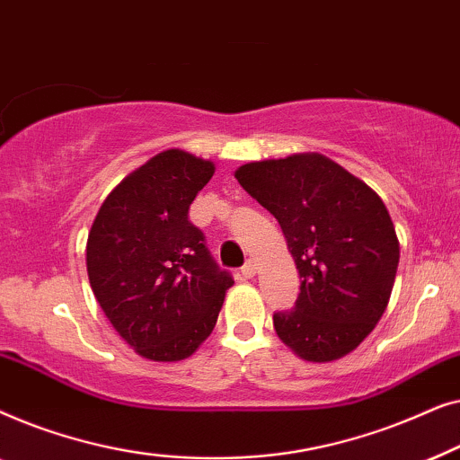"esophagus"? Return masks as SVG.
<instances>
[{
    "label": "esophagus",
    "instance_id": "34e87169",
    "mask_svg": "<svg viewBox=\"0 0 460 460\" xmlns=\"http://www.w3.org/2000/svg\"><path fill=\"white\" fill-rule=\"evenodd\" d=\"M241 274L244 276V279H251V276L255 274V261L249 260L247 263H244V266L241 268Z\"/></svg>",
    "mask_w": 460,
    "mask_h": 460
}]
</instances>
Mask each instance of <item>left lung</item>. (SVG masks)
Returning a JSON list of instances; mask_svg holds the SVG:
<instances>
[{
    "label": "left lung",
    "mask_w": 460,
    "mask_h": 460,
    "mask_svg": "<svg viewBox=\"0 0 460 460\" xmlns=\"http://www.w3.org/2000/svg\"><path fill=\"white\" fill-rule=\"evenodd\" d=\"M234 178L279 219L299 270L301 293L274 314L276 335L307 362L349 354L385 312L400 261L379 194L318 153L247 163Z\"/></svg>",
    "instance_id": "1"
}]
</instances>
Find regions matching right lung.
Here are the masks:
<instances>
[{"label":"right lung","instance_id":"obj_1","mask_svg":"<svg viewBox=\"0 0 460 460\" xmlns=\"http://www.w3.org/2000/svg\"><path fill=\"white\" fill-rule=\"evenodd\" d=\"M213 172L211 161L184 150L159 153L104 199L87 236L92 291L119 335L148 360L192 356L234 285L188 219Z\"/></svg>","mask_w":460,"mask_h":460}]
</instances>
